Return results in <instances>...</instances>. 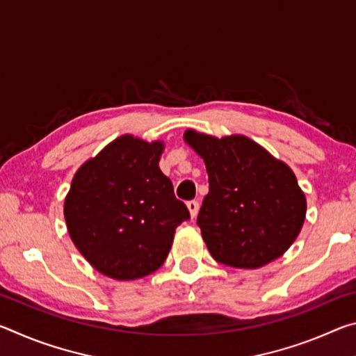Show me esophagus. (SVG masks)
<instances>
[{
    "instance_id": "1",
    "label": "esophagus",
    "mask_w": 356,
    "mask_h": 356,
    "mask_svg": "<svg viewBox=\"0 0 356 356\" xmlns=\"http://www.w3.org/2000/svg\"><path fill=\"white\" fill-rule=\"evenodd\" d=\"M186 207H188V210H190L191 218H195V216L197 215V210H200V202H197L196 200L188 201V202H186Z\"/></svg>"
}]
</instances>
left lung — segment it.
<instances>
[{
	"label": "left lung",
	"instance_id": "left-lung-1",
	"mask_svg": "<svg viewBox=\"0 0 356 356\" xmlns=\"http://www.w3.org/2000/svg\"><path fill=\"white\" fill-rule=\"evenodd\" d=\"M185 141L207 168L209 193L196 222L215 261L257 268L284 254L306 215L291 168L246 136L218 140L188 130Z\"/></svg>",
	"mask_w": 356,
	"mask_h": 356
}]
</instances>
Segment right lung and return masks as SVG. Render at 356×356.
I'll return each mask as SVG.
<instances>
[{"instance_id":"obj_1","label":"right lung","mask_w":356,"mask_h":356,"mask_svg":"<svg viewBox=\"0 0 356 356\" xmlns=\"http://www.w3.org/2000/svg\"><path fill=\"white\" fill-rule=\"evenodd\" d=\"M163 144L120 136L72 180L64 216L72 242L95 270L138 280L159 270L190 212L160 171Z\"/></svg>"}]
</instances>
